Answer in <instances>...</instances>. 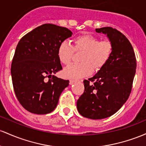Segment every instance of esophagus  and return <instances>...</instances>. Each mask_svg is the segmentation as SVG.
Instances as JSON below:
<instances>
[{
    "label": "esophagus",
    "mask_w": 146,
    "mask_h": 146,
    "mask_svg": "<svg viewBox=\"0 0 146 146\" xmlns=\"http://www.w3.org/2000/svg\"><path fill=\"white\" fill-rule=\"evenodd\" d=\"M75 82H76V81H75V80H73V79L70 80V85H72V84H74V83Z\"/></svg>",
    "instance_id": "esophagus-1"
}]
</instances>
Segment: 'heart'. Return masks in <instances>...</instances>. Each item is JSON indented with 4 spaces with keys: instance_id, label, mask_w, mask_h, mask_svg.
Listing matches in <instances>:
<instances>
[{
    "instance_id": "1",
    "label": "heart",
    "mask_w": 146,
    "mask_h": 146,
    "mask_svg": "<svg viewBox=\"0 0 146 146\" xmlns=\"http://www.w3.org/2000/svg\"><path fill=\"white\" fill-rule=\"evenodd\" d=\"M74 47L63 41L58 47V58L63 65H69L72 61L74 50L82 51L81 63L74 64L65 69L64 75L68 78H80L88 76L93 69L99 70L106 65L113 52L112 42L110 39L100 40L99 38L83 34L74 38Z\"/></svg>"
}]
</instances>
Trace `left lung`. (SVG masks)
I'll list each match as a JSON object with an SVG mask.
<instances>
[{
	"label": "left lung",
	"mask_w": 146,
	"mask_h": 146,
	"mask_svg": "<svg viewBox=\"0 0 146 146\" xmlns=\"http://www.w3.org/2000/svg\"><path fill=\"white\" fill-rule=\"evenodd\" d=\"M95 30L107 34L114 49L106 65L93 77L83 81L85 90L76 106L83 117L102 119L115 114L128 99L137 60L133 47L121 32L110 27Z\"/></svg>",
	"instance_id": "obj_1"
}]
</instances>
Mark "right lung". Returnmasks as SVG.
Masks as SVG:
<instances>
[{"instance_id": "right-lung-1", "label": "right lung", "mask_w": 146, "mask_h": 146, "mask_svg": "<svg viewBox=\"0 0 146 146\" xmlns=\"http://www.w3.org/2000/svg\"><path fill=\"white\" fill-rule=\"evenodd\" d=\"M72 32L66 27L46 23L23 36L16 46L11 66L16 96L29 112H52L69 80L54 76L62 70L58 47Z\"/></svg>"}]
</instances>
